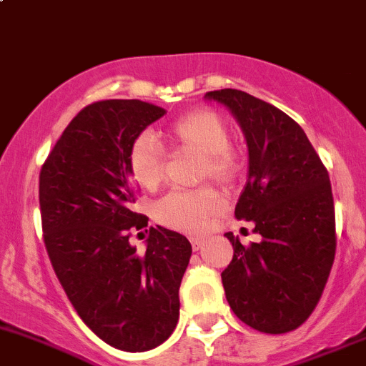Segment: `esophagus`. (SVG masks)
Returning a JSON list of instances; mask_svg holds the SVG:
<instances>
[{
  "label": "esophagus",
  "mask_w": 366,
  "mask_h": 366,
  "mask_svg": "<svg viewBox=\"0 0 366 366\" xmlns=\"http://www.w3.org/2000/svg\"><path fill=\"white\" fill-rule=\"evenodd\" d=\"M190 243H192V250L194 252H199L202 248V244H204V239L201 238H190Z\"/></svg>",
  "instance_id": "34e87169"
}]
</instances>
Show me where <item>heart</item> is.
Returning <instances> with one entry per match:
<instances>
[{
	"label": "heart",
	"instance_id": "1",
	"mask_svg": "<svg viewBox=\"0 0 366 366\" xmlns=\"http://www.w3.org/2000/svg\"><path fill=\"white\" fill-rule=\"evenodd\" d=\"M167 141L178 149L199 153L197 178L231 183L239 172V158L231 149V132L224 119L209 109L188 112L172 123ZM132 174L142 188H155L164 178V153L155 139L142 134L132 142L128 153ZM222 209V201L211 190H174L155 204L160 224L182 232H202L209 220Z\"/></svg>",
	"mask_w": 366,
	"mask_h": 366
}]
</instances>
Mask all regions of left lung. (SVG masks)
<instances>
[{
    "label": "left lung",
    "mask_w": 366,
    "mask_h": 366,
    "mask_svg": "<svg viewBox=\"0 0 366 366\" xmlns=\"http://www.w3.org/2000/svg\"><path fill=\"white\" fill-rule=\"evenodd\" d=\"M206 100L225 105L248 148V179L236 204L254 222L259 243L243 247L232 232L231 264L222 271L232 312L262 333H287L310 317L330 277L337 248L330 176L292 118L239 89Z\"/></svg>",
    "instance_id": "left-lung-1"
}]
</instances>
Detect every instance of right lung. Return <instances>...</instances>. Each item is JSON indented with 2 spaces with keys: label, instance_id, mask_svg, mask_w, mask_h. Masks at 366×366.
<instances>
[{
  "label": "right lung",
  "instance_id": "1",
  "mask_svg": "<svg viewBox=\"0 0 366 366\" xmlns=\"http://www.w3.org/2000/svg\"><path fill=\"white\" fill-rule=\"evenodd\" d=\"M164 114L141 100L95 102L71 119L40 171L44 243L56 277L86 326L128 352L171 337L192 255L190 241L160 225L149 229L144 254L128 241L148 225L132 211L128 153Z\"/></svg>",
  "mask_w": 366,
  "mask_h": 366
}]
</instances>
